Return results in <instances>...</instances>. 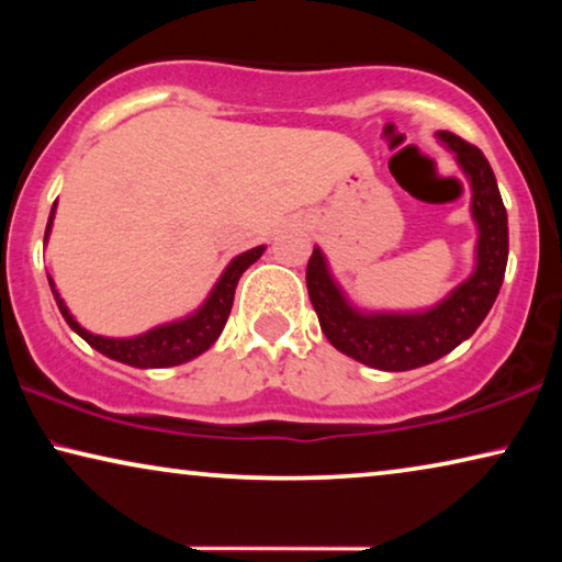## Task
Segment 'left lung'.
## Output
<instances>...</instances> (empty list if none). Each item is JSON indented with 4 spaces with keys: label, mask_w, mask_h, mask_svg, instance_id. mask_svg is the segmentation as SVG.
I'll return each instance as SVG.
<instances>
[{
    "label": "left lung",
    "mask_w": 562,
    "mask_h": 562,
    "mask_svg": "<svg viewBox=\"0 0 562 562\" xmlns=\"http://www.w3.org/2000/svg\"><path fill=\"white\" fill-rule=\"evenodd\" d=\"M440 140L458 156L471 179L473 217L479 222V266L471 279L429 312L419 314H360L335 286L319 248L306 266V289L322 333L337 350L379 371H412L435 363L468 340L494 306L509 258V227L498 194L496 176L475 145L452 133Z\"/></svg>",
    "instance_id": "1"
}]
</instances>
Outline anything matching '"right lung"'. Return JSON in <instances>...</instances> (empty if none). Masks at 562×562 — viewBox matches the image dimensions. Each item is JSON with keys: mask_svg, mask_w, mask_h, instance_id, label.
I'll return each mask as SVG.
<instances>
[{"mask_svg": "<svg viewBox=\"0 0 562 562\" xmlns=\"http://www.w3.org/2000/svg\"><path fill=\"white\" fill-rule=\"evenodd\" d=\"M53 214H56V204H53V210H50L48 227H45V237H48V233H50ZM260 252H263V245H258V248L237 256L233 263L225 268V273H222L217 286L212 289L210 299H206L204 306L196 314H191V317H187V319L171 322V325H160L145 335L127 337V340H114V337H99V335L87 333V329H83L79 322L71 317V312L66 310L64 299L58 296L50 276H48V283L53 289V296H56L60 314H64V319L68 322V327H71L76 335H81L83 340L91 345V348L99 350L106 358L120 360V363H125V366L168 368V366L187 363V360L202 356L206 348H212L214 340H217L220 333L227 325L229 310H233L237 281H240V276L248 271L252 263H256V260L260 258Z\"/></svg>", "mask_w": 562, "mask_h": 562, "instance_id": "right-lung-1", "label": "right lung"}]
</instances>
